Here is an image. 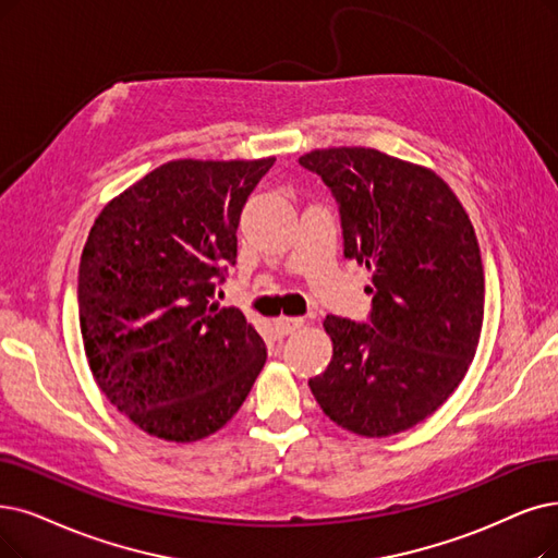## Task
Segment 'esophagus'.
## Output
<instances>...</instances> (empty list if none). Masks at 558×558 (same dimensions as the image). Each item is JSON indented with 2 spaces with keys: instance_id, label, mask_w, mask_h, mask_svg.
Masks as SVG:
<instances>
[{
  "instance_id": "obj_1",
  "label": "esophagus",
  "mask_w": 558,
  "mask_h": 558,
  "mask_svg": "<svg viewBox=\"0 0 558 558\" xmlns=\"http://www.w3.org/2000/svg\"><path fill=\"white\" fill-rule=\"evenodd\" d=\"M304 325V318H288V316H279L275 320V329L286 337V333H293L295 329H300Z\"/></svg>"
}]
</instances>
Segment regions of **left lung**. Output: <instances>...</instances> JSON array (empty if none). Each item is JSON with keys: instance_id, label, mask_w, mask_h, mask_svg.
Segmentation results:
<instances>
[{"instance_id": "obj_1", "label": "left lung", "mask_w": 558, "mask_h": 558, "mask_svg": "<svg viewBox=\"0 0 558 558\" xmlns=\"http://www.w3.org/2000/svg\"><path fill=\"white\" fill-rule=\"evenodd\" d=\"M300 165L337 198L343 256L366 265L368 323L327 316L333 352L311 377L323 412L364 437L430 416L470 368L483 327L478 240L441 178L362 146L311 150Z\"/></svg>"}]
</instances>
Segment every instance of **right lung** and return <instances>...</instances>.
I'll return each mask as SVG.
<instances>
[{"label": "right lung", "mask_w": 558, "mask_h": 558, "mask_svg": "<svg viewBox=\"0 0 558 558\" xmlns=\"http://www.w3.org/2000/svg\"><path fill=\"white\" fill-rule=\"evenodd\" d=\"M275 158L173 160L102 208L86 238L80 329L100 391L144 433L196 441L240 410L267 360L215 286L240 213Z\"/></svg>", "instance_id": "obj_1"}]
</instances>
